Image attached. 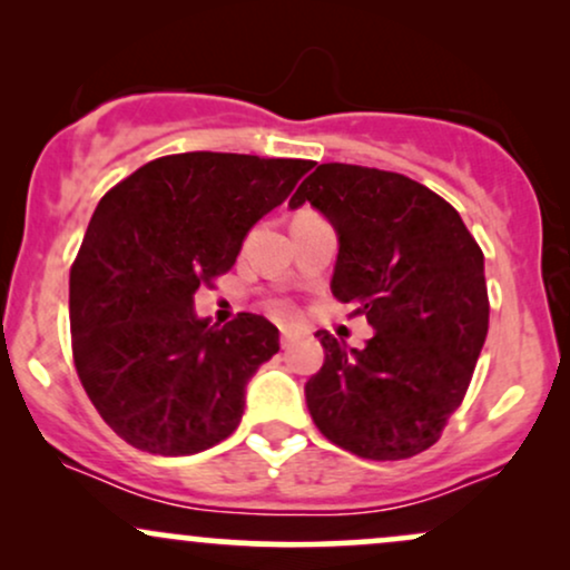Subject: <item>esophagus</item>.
<instances>
[{
  "instance_id": "1",
  "label": "esophagus",
  "mask_w": 570,
  "mask_h": 570,
  "mask_svg": "<svg viewBox=\"0 0 570 570\" xmlns=\"http://www.w3.org/2000/svg\"><path fill=\"white\" fill-rule=\"evenodd\" d=\"M281 348H289V330L281 326Z\"/></svg>"
}]
</instances>
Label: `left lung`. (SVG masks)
<instances>
[{
	"label": "left lung",
	"mask_w": 570,
	"mask_h": 570,
	"mask_svg": "<svg viewBox=\"0 0 570 570\" xmlns=\"http://www.w3.org/2000/svg\"><path fill=\"white\" fill-rule=\"evenodd\" d=\"M335 225L332 294L367 316L362 351L318 330L324 367L305 385L313 423L370 461L412 458L461 407L488 335L482 248L448 200L410 176L322 163L289 206Z\"/></svg>",
	"instance_id": "1"
}]
</instances>
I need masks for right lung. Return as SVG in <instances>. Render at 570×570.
<instances>
[{
    "mask_svg": "<svg viewBox=\"0 0 570 570\" xmlns=\"http://www.w3.org/2000/svg\"><path fill=\"white\" fill-rule=\"evenodd\" d=\"M311 160L181 153L149 160L98 200L69 273L71 356L98 415L144 453L227 440L278 330L257 313L195 318L193 294L235 265L246 233Z\"/></svg>",
    "mask_w": 570,
    "mask_h": 570,
    "instance_id": "1",
    "label": "right lung"
}]
</instances>
